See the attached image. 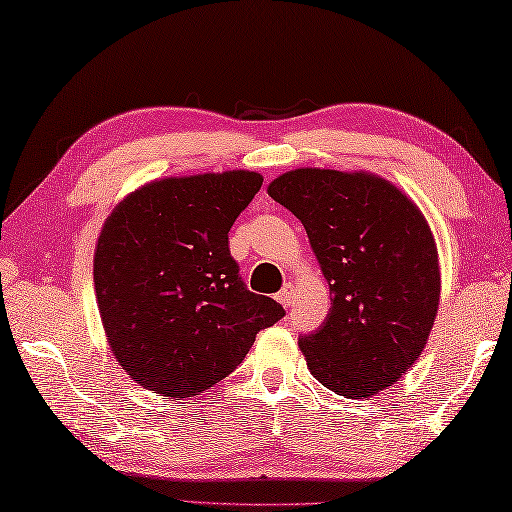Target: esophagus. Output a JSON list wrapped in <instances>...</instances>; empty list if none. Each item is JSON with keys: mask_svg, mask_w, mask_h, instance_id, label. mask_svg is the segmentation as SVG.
<instances>
[{"mask_svg": "<svg viewBox=\"0 0 512 512\" xmlns=\"http://www.w3.org/2000/svg\"><path fill=\"white\" fill-rule=\"evenodd\" d=\"M295 300V286L293 284H286L280 293H277V302H280L284 309H288V306L293 304Z\"/></svg>", "mask_w": 512, "mask_h": 512, "instance_id": "obj_1", "label": "esophagus"}]
</instances>
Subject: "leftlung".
I'll list each match as a JSON object with an SVG mask.
<instances>
[{"label":"left lung","mask_w":512,"mask_h":512,"mask_svg":"<svg viewBox=\"0 0 512 512\" xmlns=\"http://www.w3.org/2000/svg\"><path fill=\"white\" fill-rule=\"evenodd\" d=\"M268 194L302 221L329 282L331 309L302 333L311 374L347 398L394 385L439 309V257L427 221L394 185L338 170L286 172Z\"/></svg>","instance_id":"obj_1"}]
</instances>
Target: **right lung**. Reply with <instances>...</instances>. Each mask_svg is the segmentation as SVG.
Here are the masks:
<instances>
[{"instance_id": "obj_1", "label": "right lung", "mask_w": 512, "mask_h": 512, "mask_svg": "<svg viewBox=\"0 0 512 512\" xmlns=\"http://www.w3.org/2000/svg\"><path fill=\"white\" fill-rule=\"evenodd\" d=\"M262 181L244 170L154 181L105 221L98 309L111 351L138 385L172 398L206 392L286 315L273 297L248 291L228 248Z\"/></svg>"}]
</instances>
